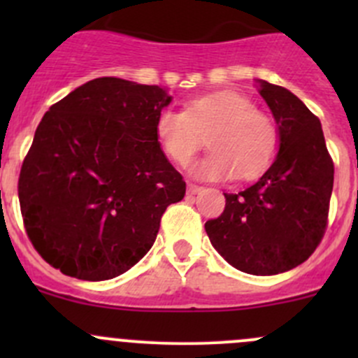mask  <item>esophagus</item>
Listing matches in <instances>:
<instances>
[{
  "label": "esophagus",
  "instance_id": "esophagus-1",
  "mask_svg": "<svg viewBox=\"0 0 358 358\" xmlns=\"http://www.w3.org/2000/svg\"><path fill=\"white\" fill-rule=\"evenodd\" d=\"M202 190V187L196 185V183H187V194H190V196H196V194H199Z\"/></svg>",
  "mask_w": 358,
  "mask_h": 358
}]
</instances>
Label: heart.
Here are the masks:
<instances>
[{
  "label": "heart",
  "instance_id": "1",
  "mask_svg": "<svg viewBox=\"0 0 358 358\" xmlns=\"http://www.w3.org/2000/svg\"><path fill=\"white\" fill-rule=\"evenodd\" d=\"M211 152L192 168L201 180H252L265 173L279 149V129L270 115L236 92H216L187 102L185 110L157 114L156 136L175 164L187 166L206 143Z\"/></svg>",
  "mask_w": 358,
  "mask_h": 358
}]
</instances>
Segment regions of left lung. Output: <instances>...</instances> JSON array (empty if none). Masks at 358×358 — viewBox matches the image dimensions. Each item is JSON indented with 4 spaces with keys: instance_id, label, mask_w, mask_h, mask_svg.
<instances>
[{
    "instance_id": "obj_1",
    "label": "left lung",
    "mask_w": 358,
    "mask_h": 358,
    "mask_svg": "<svg viewBox=\"0 0 358 358\" xmlns=\"http://www.w3.org/2000/svg\"><path fill=\"white\" fill-rule=\"evenodd\" d=\"M279 129L277 156L255 185L225 194L222 216L206 222L213 248L251 275L301 265L326 232L334 164L319 117L289 90L256 79Z\"/></svg>"
}]
</instances>
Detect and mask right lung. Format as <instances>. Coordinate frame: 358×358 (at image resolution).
<instances>
[{"label":"right lung","mask_w":358,"mask_h":358,"mask_svg":"<svg viewBox=\"0 0 358 358\" xmlns=\"http://www.w3.org/2000/svg\"><path fill=\"white\" fill-rule=\"evenodd\" d=\"M171 100L162 86L96 78L43 115L19 201L32 246L53 268L114 279L152 248L162 213L185 196L156 136Z\"/></svg>","instance_id":"obj_1"}]
</instances>
